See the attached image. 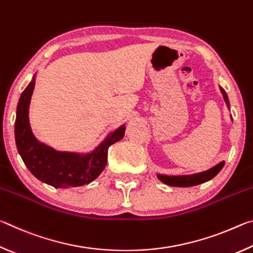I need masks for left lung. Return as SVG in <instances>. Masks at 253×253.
<instances>
[{"label":"left lung","instance_id":"left-lung-1","mask_svg":"<svg viewBox=\"0 0 253 253\" xmlns=\"http://www.w3.org/2000/svg\"><path fill=\"white\" fill-rule=\"evenodd\" d=\"M220 91L223 96V99L225 101V105L228 107V109L230 110V102H229V98L228 95L223 88L220 85ZM231 121H232V117H231ZM224 161L220 162L219 164H216L215 166H213L208 170H204V172H200V173H195V174H188V175H165V174H156L157 178L160 179L161 182H163L166 185L169 186H175V187H190V186H195L199 185V184H202L212 179L214 176H216L217 173L220 172L222 168L224 166Z\"/></svg>","mask_w":253,"mask_h":253}]
</instances>
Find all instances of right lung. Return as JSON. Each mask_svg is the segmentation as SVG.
<instances>
[{
	"instance_id": "obj_1",
	"label": "right lung",
	"mask_w": 253,
	"mask_h": 253,
	"mask_svg": "<svg viewBox=\"0 0 253 253\" xmlns=\"http://www.w3.org/2000/svg\"><path fill=\"white\" fill-rule=\"evenodd\" d=\"M37 72L21 93L16 107L14 135L16 148L25 166L39 181L55 188L83 186L91 183L105 169L108 148L123 139V124L110 131L90 152H61L36 138L29 121V108L36 85Z\"/></svg>"
}]
</instances>
